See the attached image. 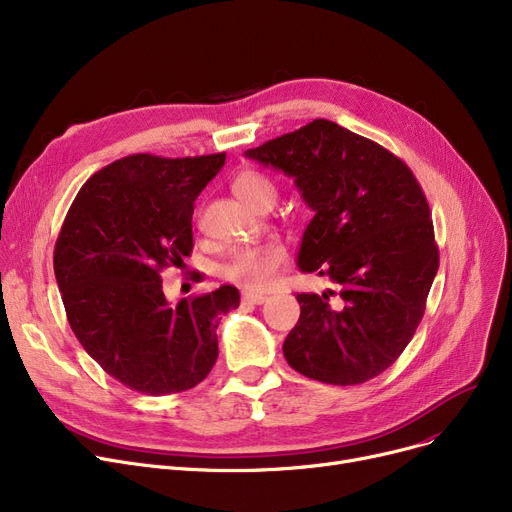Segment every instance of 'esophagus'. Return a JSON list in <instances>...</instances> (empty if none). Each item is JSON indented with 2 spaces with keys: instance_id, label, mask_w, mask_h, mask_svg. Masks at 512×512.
Listing matches in <instances>:
<instances>
[{
  "instance_id": "34e87169",
  "label": "esophagus",
  "mask_w": 512,
  "mask_h": 512,
  "mask_svg": "<svg viewBox=\"0 0 512 512\" xmlns=\"http://www.w3.org/2000/svg\"><path fill=\"white\" fill-rule=\"evenodd\" d=\"M242 301H244V303H253V305H261V303L268 301V297L261 295V293H251V291H244V293H242Z\"/></svg>"
}]
</instances>
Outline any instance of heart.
Segmentation results:
<instances>
[{
    "mask_svg": "<svg viewBox=\"0 0 512 512\" xmlns=\"http://www.w3.org/2000/svg\"><path fill=\"white\" fill-rule=\"evenodd\" d=\"M232 192L238 196V201L251 209L272 205L276 198V186L272 184L270 177H265L263 173L253 169L240 171L234 177ZM286 259L288 253L280 242H265L259 244V247L240 249L228 263L226 276L244 288L261 291V288H268L274 282Z\"/></svg>",
    "mask_w": 512,
    "mask_h": 512,
    "instance_id": "obj_1",
    "label": "heart"
}]
</instances>
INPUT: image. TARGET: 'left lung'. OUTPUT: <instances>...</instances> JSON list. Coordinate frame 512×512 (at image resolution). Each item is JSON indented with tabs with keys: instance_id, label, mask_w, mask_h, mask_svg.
I'll list each match as a JSON object with an SVG mask.
<instances>
[{
	"instance_id": "8db88e82",
	"label": "left lung",
	"mask_w": 512,
	"mask_h": 512,
	"mask_svg": "<svg viewBox=\"0 0 512 512\" xmlns=\"http://www.w3.org/2000/svg\"><path fill=\"white\" fill-rule=\"evenodd\" d=\"M293 177L314 211L297 265L335 291L299 293L301 316L284 339L288 366L328 385H360L387 370L425 314L439 268L427 198L387 148L316 119L244 152Z\"/></svg>"
}]
</instances>
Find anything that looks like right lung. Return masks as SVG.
<instances>
[{
	"label": "right lung",
	"instance_id": "add662e5",
	"mask_svg": "<svg viewBox=\"0 0 512 512\" xmlns=\"http://www.w3.org/2000/svg\"><path fill=\"white\" fill-rule=\"evenodd\" d=\"M226 152L163 159L129 154L83 184L62 224L54 274L83 349L125 387L169 395L196 387L217 360L219 316L238 288L171 305L161 270L192 251L196 196Z\"/></svg>",
	"mask_w": 512,
	"mask_h": 512
}]
</instances>
